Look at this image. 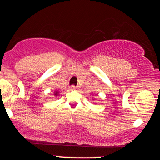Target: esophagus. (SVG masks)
I'll use <instances>...</instances> for the list:
<instances>
[{"label":"esophagus","instance_id":"34e87169","mask_svg":"<svg viewBox=\"0 0 160 160\" xmlns=\"http://www.w3.org/2000/svg\"><path fill=\"white\" fill-rule=\"evenodd\" d=\"M78 89V86H71V87H70V89L71 90H74V89Z\"/></svg>","mask_w":160,"mask_h":160}]
</instances>
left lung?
<instances>
[{
  "instance_id": "left-lung-1",
  "label": "left lung",
  "mask_w": 160,
  "mask_h": 160,
  "mask_svg": "<svg viewBox=\"0 0 160 160\" xmlns=\"http://www.w3.org/2000/svg\"><path fill=\"white\" fill-rule=\"evenodd\" d=\"M95 98H93V100H95Z\"/></svg>"
}]
</instances>
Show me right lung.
<instances>
[{"instance_id": "right-lung-1", "label": "right lung", "mask_w": 160, "mask_h": 160, "mask_svg": "<svg viewBox=\"0 0 160 160\" xmlns=\"http://www.w3.org/2000/svg\"><path fill=\"white\" fill-rule=\"evenodd\" d=\"M58 95H59V91H58V90H56V91L54 92V95H55V96L57 97Z\"/></svg>"}]
</instances>
